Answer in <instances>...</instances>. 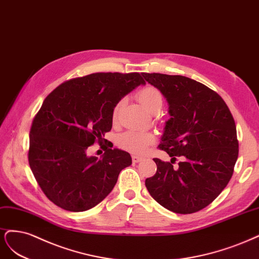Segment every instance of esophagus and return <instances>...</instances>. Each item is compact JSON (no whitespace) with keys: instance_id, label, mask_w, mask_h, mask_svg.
Wrapping results in <instances>:
<instances>
[{"instance_id":"1","label":"esophagus","mask_w":259,"mask_h":259,"mask_svg":"<svg viewBox=\"0 0 259 259\" xmlns=\"http://www.w3.org/2000/svg\"><path fill=\"white\" fill-rule=\"evenodd\" d=\"M142 160H143V158H142V157H139V156H136V155L132 156V161L135 162V163H138V162H140Z\"/></svg>"}]
</instances>
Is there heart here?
I'll return each instance as SVG.
<instances>
[{"instance_id":"b5f03b06","label":"heart","mask_w":259,"mask_h":259,"mask_svg":"<svg viewBox=\"0 0 259 259\" xmlns=\"http://www.w3.org/2000/svg\"><path fill=\"white\" fill-rule=\"evenodd\" d=\"M137 97L139 102L147 112L154 114L160 111L162 106V97L159 90H157L154 87H145L139 91ZM122 104L123 99H121L120 101L115 104L112 112L113 119L117 118ZM155 140L156 138L152 132L130 130L121 133L117 139V143L121 148L126 149V151L132 154L140 155L144 154L147 151V148L155 143Z\"/></svg>"}]
</instances>
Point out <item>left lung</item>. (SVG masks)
<instances>
[{"label":"left lung","instance_id":"8db88e82","mask_svg":"<svg viewBox=\"0 0 259 259\" xmlns=\"http://www.w3.org/2000/svg\"><path fill=\"white\" fill-rule=\"evenodd\" d=\"M169 105L160 149L171 162L155 158L157 172L145 181L156 201L179 214L210 204L230 181L239 154L236 123L224 100L208 87L182 75L142 73ZM183 161L173 168L172 160Z\"/></svg>","mask_w":259,"mask_h":259}]
</instances>
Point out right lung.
Listing matches in <instances>:
<instances>
[{
	"label": "right lung",
	"mask_w": 259,
	"mask_h": 259,
	"mask_svg": "<svg viewBox=\"0 0 259 259\" xmlns=\"http://www.w3.org/2000/svg\"><path fill=\"white\" fill-rule=\"evenodd\" d=\"M140 85L139 73H95L71 79L44 100L30 130L29 164L46 197L71 212L96 206L111 193L129 153L108 148L88 156L112 129L115 104ZM113 146V145H112Z\"/></svg>",
	"instance_id": "1"
}]
</instances>
